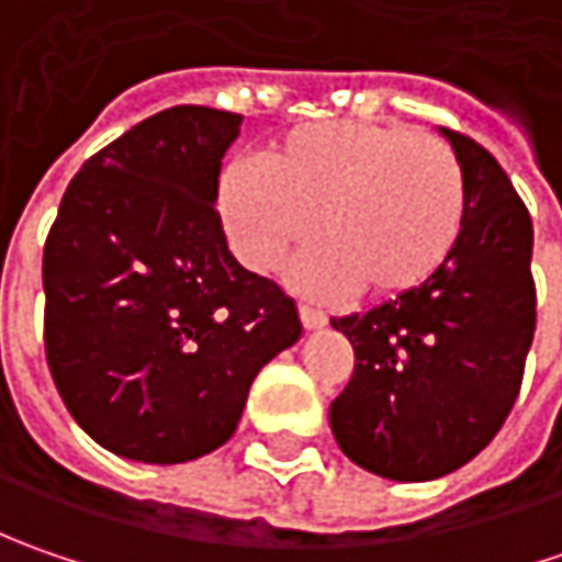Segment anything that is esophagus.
<instances>
[{
    "label": "esophagus",
    "mask_w": 562,
    "mask_h": 562,
    "mask_svg": "<svg viewBox=\"0 0 562 562\" xmlns=\"http://www.w3.org/2000/svg\"><path fill=\"white\" fill-rule=\"evenodd\" d=\"M300 318H303V328H310V331L328 325V315L322 313V310H315V306H306V303L300 306Z\"/></svg>",
    "instance_id": "34e87169"
}]
</instances>
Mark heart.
I'll return each mask as SVG.
<instances>
[{"label": "heart", "mask_w": 562, "mask_h": 562, "mask_svg": "<svg viewBox=\"0 0 562 562\" xmlns=\"http://www.w3.org/2000/svg\"><path fill=\"white\" fill-rule=\"evenodd\" d=\"M218 212L234 252L274 271L318 234L291 271L300 291L403 296L453 256L465 218L463 168L435 134L387 121L293 127L259 165H227Z\"/></svg>", "instance_id": "b5f03b06"}]
</instances>
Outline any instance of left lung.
<instances>
[{
    "label": "left lung",
    "instance_id": "1",
    "mask_svg": "<svg viewBox=\"0 0 562 562\" xmlns=\"http://www.w3.org/2000/svg\"><path fill=\"white\" fill-rule=\"evenodd\" d=\"M465 184L453 256L428 284L331 318L353 375L331 403L337 447L394 482H431L501 431L535 337L531 215L485 146L441 127Z\"/></svg>",
    "mask_w": 562,
    "mask_h": 562
}]
</instances>
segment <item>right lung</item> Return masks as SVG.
<instances>
[{"label":"right lung","instance_id":"obj_1","mask_svg":"<svg viewBox=\"0 0 562 562\" xmlns=\"http://www.w3.org/2000/svg\"><path fill=\"white\" fill-rule=\"evenodd\" d=\"M240 115L175 105L71 178L43 247L55 387L105 450L187 463L237 431L259 369L300 340L296 303L227 249L218 175Z\"/></svg>","mask_w":562,"mask_h":562}]
</instances>
